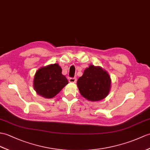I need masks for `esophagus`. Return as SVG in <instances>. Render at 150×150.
I'll return each mask as SVG.
<instances>
[{
    "label": "esophagus",
    "instance_id": "esophagus-1",
    "mask_svg": "<svg viewBox=\"0 0 150 150\" xmlns=\"http://www.w3.org/2000/svg\"><path fill=\"white\" fill-rule=\"evenodd\" d=\"M69 82L72 83H75L76 82V77H71L69 79Z\"/></svg>",
    "mask_w": 150,
    "mask_h": 150
}]
</instances>
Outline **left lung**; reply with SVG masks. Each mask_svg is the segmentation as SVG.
<instances>
[{
    "label": "left lung",
    "instance_id": "left-lung-1",
    "mask_svg": "<svg viewBox=\"0 0 150 150\" xmlns=\"http://www.w3.org/2000/svg\"><path fill=\"white\" fill-rule=\"evenodd\" d=\"M110 78L107 72L99 67L90 65L77 81L80 93L88 100L96 102L105 98L109 93Z\"/></svg>",
    "mask_w": 150,
    "mask_h": 150
}]
</instances>
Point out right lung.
<instances>
[{"label": "right lung", "instance_id": "1", "mask_svg": "<svg viewBox=\"0 0 150 150\" xmlns=\"http://www.w3.org/2000/svg\"><path fill=\"white\" fill-rule=\"evenodd\" d=\"M66 76L58 64L48 65L38 69L34 76V88L38 95L46 98H53L68 84Z\"/></svg>", "mask_w": 150, "mask_h": 150}]
</instances>
